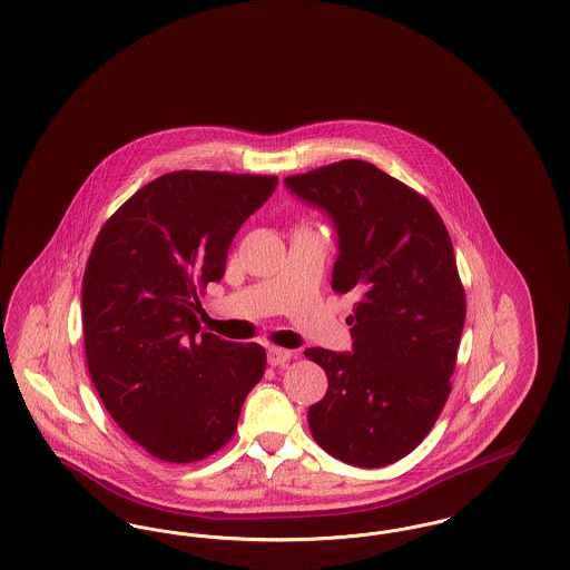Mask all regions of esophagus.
<instances>
[{"instance_id": "esophagus-1", "label": "esophagus", "mask_w": 570, "mask_h": 570, "mask_svg": "<svg viewBox=\"0 0 570 570\" xmlns=\"http://www.w3.org/2000/svg\"><path fill=\"white\" fill-rule=\"evenodd\" d=\"M267 356H269V365H272V367H279V365H284V363L291 361L293 353H291V351H284V348H269Z\"/></svg>"}]
</instances>
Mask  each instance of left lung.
Listing matches in <instances>:
<instances>
[{"label":"left lung","instance_id":"obj_1","mask_svg":"<svg viewBox=\"0 0 570 570\" xmlns=\"http://www.w3.org/2000/svg\"><path fill=\"white\" fill-rule=\"evenodd\" d=\"M340 237L333 291L356 298L353 353L307 348L326 395L307 410L328 455L382 468L432 432L451 393L465 293L434 205L374 164L342 160L284 179Z\"/></svg>","mask_w":570,"mask_h":570}]
</instances>
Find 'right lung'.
<instances>
[{
	"label": "right lung",
	"instance_id": "1",
	"mask_svg": "<svg viewBox=\"0 0 570 570\" xmlns=\"http://www.w3.org/2000/svg\"><path fill=\"white\" fill-rule=\"evenodd\" d=\"M273 175L175 170L105 222L82 275L91 382L112 421L149 455L200 461L237 430L267 353L203 331L200 295L222 279L239 226Z\"/></svg>",
	"mask_w": 570,
	"mask_h": 570
}]
</instances>
